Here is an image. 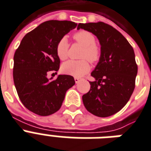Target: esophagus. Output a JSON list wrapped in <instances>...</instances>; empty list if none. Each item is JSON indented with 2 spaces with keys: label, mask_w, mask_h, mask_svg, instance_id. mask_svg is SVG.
I'll return each mask as SVG.
<instances>
[{
  "label": "esophagus",
  "mask_w": 151,
  "mask_h": 151,
  "mask_svg": "<svg viewBox=\"0 0 151 151\" xmlns=\"http://www.w3.org/2000/svg\"><path fill=\"white\" fill-rule=\"evenodd\" d=\"M79 81H80V78H79V77H75V82H76V83H78Z\"/></svg>",
  "instance_id": "esophagus-1"
}]
</instances>
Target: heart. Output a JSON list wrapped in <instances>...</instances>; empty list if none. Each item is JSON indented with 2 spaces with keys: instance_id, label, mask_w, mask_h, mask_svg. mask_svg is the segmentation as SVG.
Here are the masks:
<instances>
[{
  "instance_id": "obj_1",
  "label": "heart",
  "mask_w": 151,
  "mask_h": 151,
  "mask_svg": "<svg viewBox=\"0 0 151 151\" xmlns=\"http://www.w3.org/2000/svg\"><path fill=\"white\" fill-rule=\"evenodd\" d=\"M73 38L77 42L83 46L81 57L86 58L91 63H95L100 58V49L95 44V38L91 32L82 31L77 32L73 35ZM68 44L65 38L58 41L56 46V52L60 60H65L68 57ZM90 65L86 60H68L64 63L61 66L63 73L75 77H80L89 72Z\"/></svg>"
}]
</instances>
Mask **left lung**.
<instances>
[{"instance_id":"obj_1","label":"left lung","mask_w":151,"mask_h":151,"mask_svg":"<svg viewBox=\"0 0 151 151\" xmlns=\"http://www.w3.org/2000/svg\"><path fill=\"white\" fill-rule=\"evenodd\" d=\"M96 36L101 45V55L91 72L94 81L83 95L86 110L99 117L115 114L129 101L135 89L138 67L135 52L122 34L103 22L79 23Z\"/></svg>"}]
</instances>
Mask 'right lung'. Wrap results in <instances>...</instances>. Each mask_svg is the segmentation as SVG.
Segmentation results:
<instances>
[{
	"label": "right lung",
	"instance_id": "obj_1",
	"mask_svg": "<svg viewBox=\"0 0 151 151\" xmlns=\"http://www.w3.org/2000/svg\"><path fill=\"white\" fill-rule=\"evenodd\" d=\"M76 26L67 20L44 22L23 37L15 52L16 91L23 106L35 114L49 116L59 110L67 91L75 85L72 76L59 75L53 80L47 74L59 70L57 44Z\"/></svg>",
	"mask_w": 151,
	"mask_h": 151
}]
</instances>
